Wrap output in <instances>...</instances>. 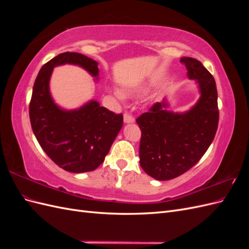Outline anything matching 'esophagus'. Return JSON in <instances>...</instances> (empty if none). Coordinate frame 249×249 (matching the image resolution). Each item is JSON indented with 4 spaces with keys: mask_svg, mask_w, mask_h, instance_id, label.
<instances>
[{
    "mask_svg": "<svg viewBox=\"0 0 249 249\" xmlns=\"http://www.w3.org/2000/svg\"><path fill=\"white\" fill-rule=\"evenodd\" d=\"M124 123L129 124V123H134L135 122V118L132 114H130V113H124Z\"/></svg>",
    "mask_w": 249,
    "mask_h": 249,
    "instance_id": "34e87169",
    "label": "esophagus"
}]
</instances>
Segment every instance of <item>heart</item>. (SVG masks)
I'll return each instance as SVG.
<instances>
[{
	"instance_id": "heart-1",
	"label": "heart",
	"mask_w": 249,
	"mask_h": 249,
	"mask_svg": "<svg viewBox=\"0 0 249 249\" xmlns=\"http://www.w3.org/2000/svg\"><path fill=\"white\" fill-rule=\"evenodd\" d=\"M115 96L117 97L118 100H120V101H123L124 100V95L122 94V92H119V91H116L115 92Z\"/></svg>"
}]
</instances>
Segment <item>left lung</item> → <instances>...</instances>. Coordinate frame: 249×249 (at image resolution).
Wrapping results in <instances>:
<instances>
[{
    "instance_id": "1",
    "label": "left lung",
    "mask_w": 249,
    "mask_h": 249,
    "mask_svg": "<svg viewBox=\"0 0 249 249\" xmlns=\"http://www.w3.org/2000/svg\"><path fill=\"white\" fill-rule=\"evenodd\" d=\"M188 77L198 83L201 96L183 114L164 110L166 103H156L137 117L141 130L140 165L159 180L179 177L192 168L212 143L219 122L217 88L212 74L198 60L183 57Z\"/></svg>"
}]
</instances>
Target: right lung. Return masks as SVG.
<instances>
[{
    "label": "right lung",
    "instance_id": "add662e5",
    "mask_svg": "<svg viewBox=\"0 0 249 249\" xmlns=\"http://www.w3.org/2000/svg\"><path fill=\"white\" fill-rule=\"evenodd\" d=\"M77 64L96 77L97 62L79 53L65 52L51 59L38 72L29 106L33 133L41 148L59 167L74 173L93 171L104 162L122 129L124 116L91 101L79 110L64 111L53 102L49 82L53 69Z\"/></svg>",
    "mask_w": 249,
    "mask_h": 249
}]
</instances>
